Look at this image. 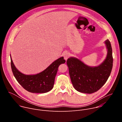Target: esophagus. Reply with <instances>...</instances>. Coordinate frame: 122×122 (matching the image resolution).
<instances>
[{"instance_id": "esophagus-1", "label": "esophagus", "mask_w": 122, "mask_h": 122, "mask_svg": "<svg viewBox=\"0 0 122 122\" xmlns=\"http://www.w3.org/2000/svg\"><path fill=\"white\" fill-rule=\"evenodd\" d=\"M63 56L64 57V59L66 60L67 59V58L69 57V56H70V54L68 53V52L66 51V52H65V53L63 54Z\"/></svg>"}]
</instances>
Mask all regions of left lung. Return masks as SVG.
Listing matches in <instances>:
<instances>
[{
    "mask_svg": "<svg viewBox=\"0 0 122 122\" xmlns=\"http://www.w3.org/2000/svg\"><path fill=\"white\" fill-rule=\"evenodd\" d=\"M107 50L105 59L99 65L91 66L76 57H71L66 63L74 88L81 93L92 94L100 89L108 80L112 68L113 57L110 41H104Z\"/></svg>",
    "mask_w": 122,
    "mask_h": 122,
    "instance_id": "1",
    "label": "left lung"
}]
</instances>
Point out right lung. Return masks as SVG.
<instances>
[{
	"label": "right lung",
	"mask_w": 122,
	"mask_h": 122,
	"mask_svg": "<svg viewBox=\"0 0 122 122\" xmlns=\"http://www.w3.org/2000/svg\"><path fill=\"white\" fill-rule=\"evenodd\" d=\"M10 56L12 71L15 79L25 89L33 93H45L53 89L58 68L60 65L66 62L64 57H61L42 72L36 74L26 75L16 68L11 55Z\"/></svg>",
	"instance_id": "right-lung-1"
}]
</instances>
